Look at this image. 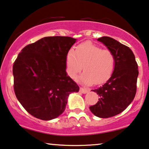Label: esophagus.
Returning a JSON list of instances; mask_svg holds the SVG:
<instances>
[{"mask_svg": "<svg viewBox=\"0 0 149 149\" xmlns=\"http://www.w3.org/2000/svg\"><path fill=\"white\" fill-rule=\"evenodd\" d=\"M80 91L82 93H84V94H85V93H88V90H87V89H85V88H82V87H81V88H80Z\"/></svg>", "mask_w": 149, "mask_h": 149, "instance_id": "obj_1", "label": "esophagus"}]
</instances>
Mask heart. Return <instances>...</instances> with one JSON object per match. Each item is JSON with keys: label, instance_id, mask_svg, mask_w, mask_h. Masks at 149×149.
Instances as JSON below:
<instances>
[{"label": "heart", "instance_id": "1", "mask_svg": "<svg viewBox=\"0 0 149 149\" xmlns=\"http://www.w3.org/2000/svg\"><path fill=\"white\" fill-rule=\"evenodd\" d=\"M114 65L115 57L112 51L102 49L90 41L81 43L76 50L70 49L66 56L68 76L76 78L83 68L84 71L77 80L86 85L93 83L100 84L106 82L112 74Z\"/></svg>", "mask_w": 149, "mask_h": 149}]
</instances>
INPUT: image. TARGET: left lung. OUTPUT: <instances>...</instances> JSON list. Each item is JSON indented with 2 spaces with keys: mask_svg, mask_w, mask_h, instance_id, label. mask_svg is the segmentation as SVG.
<instances>
[{
  "mask_svg": "<svg viewBox=\"0 0 149 149\" xmlns=\"http://www.w3.org/2000/svg\"><path fill=\"white\" fill-rule=\"evenodd\" d=\"M97 40L112 52L115 65L109 80L100 88L93 90L99 95V101L90 106L93 114L100 118L116 116L125 110L134 100L136 93L138 64L130 47L109 37Z\"/></svg>",
  "mask_w": 149,
  "mask_h": 149,
  "instance_id": "obj_1",
  "label": "left lung"
}]
</instances>
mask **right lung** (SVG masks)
Returning <instances> with one entry per match:
<instances>
[{
	"instance_id": "1",
	"label": "right lung",
	"mask_w": 149,
	"mask_h": 149,
	"mask_svg": "<svg viewBox=\"0 0 149 149\" xmlns=\"http://www.w3.org/2000/svg\"><path fill=\"white\" fill-rule=\"evenodd\" d=\"M76 39L45 37L21 50L13 66L15 96L32 116L54 119L65 110L71 93L79 86L67 76L66 56Z\"/></svg>"
}]
</instances>
